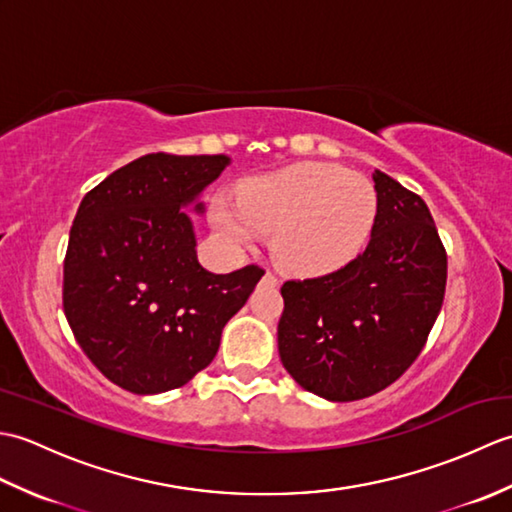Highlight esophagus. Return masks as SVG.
Returning <instances> with one entry per match:
<instances>
[{
  "label": "esophagus",
  "instance_id": "34e87169",
  "mask_svg": "<svg viewBox=\"0 0 512 512\" xmlns=\"http://www.w3.org/2000/svg\"><path fill=\"white\" fill-rule=\"evenodd\" d=\"M264 281H266V284H270V286H277V284H279V279H277L273 273H270V270H266Z\"/></svg>",
  "mask_w": 512,
  "mask_h": 512
}]
</instances>
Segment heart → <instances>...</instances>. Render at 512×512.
<instances>
[{
    "instance_id": "obj_1",
    "label": "heart",
    "mask_w": 512,
    "mask_h": 512,
    "mask_svg": "<svg viewBox=\"0 0 512 512\" xmlns=\"http://www.w3.org/2000/svg\"><path fill=\"white\" fill-rule=\"evenodd\" d=\"M378 217L372 180L328 162H297L248 180L211 202V224L228 244L246 248L270 233L277 262L299 275L341 270L363 253Z\"/></svg>"
}]
</instances>
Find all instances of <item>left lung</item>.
<instances>
[{
  "instance_id": "left-lung-1",
  "label": "left lung",
  "mask_w": 512,
  "mask_h": 512,
  "mask_svg": "<svg viewBox=\"0 0 512 512\" xmlns=\"http://www.w3.org/2000/svg\"><path fill=\"white\" fill-rule=\"evenodd\" d=\"M374 187L378 217L365 253L336 273L281 286V363L303 389L332 402L374 396L405 374L447 286L429 206L378 169Z\"/></svg>"
}]
</instances>
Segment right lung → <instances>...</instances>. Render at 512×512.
Listing matches in <instances>:
<instances>
[{
	"label": "right lung",
	"instance_id": "right-lung-1",
	"mask_svg": "<svg viewBox=\"0 0 512 512\" xmlns=\"http://www.w3.org/2000/svg\"><path fill=\"white\" fill-rule=\"evenodd\" d=\"M231 158L147 154L85 195L63 264V310L105 378L149 396L187 385L211 365L228 319L264 270L202 268L187 206Z\"/></svg>",
	"mask_w": 512,
	"mask_h": 512
}]
</instances>
